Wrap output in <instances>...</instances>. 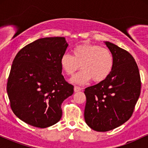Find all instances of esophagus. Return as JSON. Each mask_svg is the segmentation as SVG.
<instances>
[{"label": "esophagus", "instance_id": "obj_1", "mask_svg": "<svg viewBox=\"0 0 148 148\" xmlns=\"http://www.w3.org/2000/svg\"><path fill=\"white\" fill-rule=\"evenodd\" d=\"M74 92H79V91L82 90L83 88H80V87H78V86H74Z\"/></svg>", "mask_w": 148, "mask_h": 148}]
</instances>
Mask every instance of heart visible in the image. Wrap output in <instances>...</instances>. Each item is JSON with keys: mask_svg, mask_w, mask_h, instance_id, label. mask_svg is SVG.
Instances as JSON below:
<instances>
[{"mask_svg": "<svg viewBox=\"0 0 148 148\" xmlns=\"http://www.w3.org/2000/svg\"><path fill=\"white\" fill-rule=\"evenodd\" d=\"M72 52V56L64 53L60 58L61 67L68 76L74 75L80 67L83 69L72 78V82L84 85L92 79L99 83L111 74L114 58L109 49L86 43L76 46Z\"/></svg>", "mask_w": 148, "mask_h": 148, "instance_id": "obj_1", "label": "heart"}]
</instances>
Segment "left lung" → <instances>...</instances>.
I'll return each instance as SVG.
<instances>
[{"label": "left lung", "instance_id": "left-lung-1", "mask_svg": "<svg viewBox=\"0 0 148 148\" xmlns=\"http://www.w3.org/2000/svg\"><path fill=\"white\" fill-rule=\"evenodd\" d=\"M114 58L106 79L85 89V121L97 132H107L131 118L140 93V74L132 55L114 44L104 42Z\"/></svg>", "mask_w": 148, "mask_h": 148}]
</instances>
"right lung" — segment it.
I'll return each instance as SVG.
<instances>
[{
	"label": "right lung",
	"instance_id": "add662e5",
	"mask_svg": "<svg viewBox=\"0 0 148 148\" xmlns=\"http://www.w3.org/2000/svg\"><path fill=\"white\" fill-rule=\"evenodd\" d=\"M67 47L63 37H45L26 45L15 56L7 92L13 113L28 125L46 128L60 120L62 103L74 92L60 65Z\"/></svg>",
	"mask_w": 148,
	"mask_h": 148
}]
</instances>
